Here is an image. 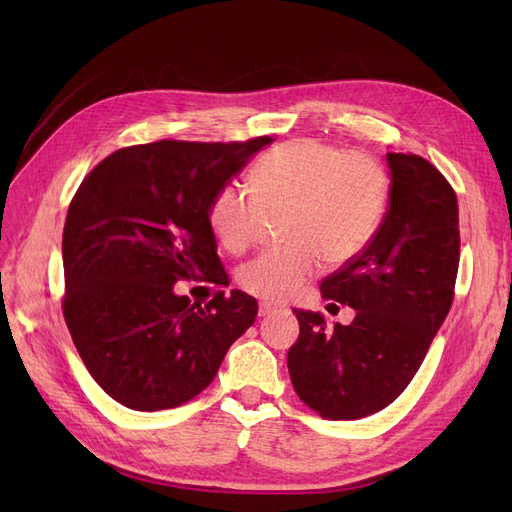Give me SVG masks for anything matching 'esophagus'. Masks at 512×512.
<instances>
[{"label":"esophagus","mask_w":512,"mask_h":512,"mask_svg":"<svg viewBox=\"0 0 512 512\" xmlns=\"http://www.w3.org/2000/svg\"><path fill=\"white\" fill-rule=\"evenodd\" d=\"M277 312H284L282 307H275V305H271V303H260L258 305V316H271V314H277Z\"/></svg>","instance_id":"1"}]
</instances>
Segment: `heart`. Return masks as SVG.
Here are the masks:
<instances>
[{"instance_id": "heart-1", "label": "heart", "mask_w": 512, "mask_h": 512, "mask_svg": "<svg viewBox=\"0 0 512 512\" xmlns=\"http://www.w3.org/2000/svg\"><path fill=\"white\" fill-rule=\"evenodd\" d=\"M252 192L224 185L209 205V224L228 252L258 245L267 215L288 211L284 237L290 245L247 262L239 273L243 290L282 303L331 265L359 256L378 232L389 173L365 151H344L316 138L284 143L258 160Z\"/></svg>"}]
</instances>
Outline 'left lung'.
Instances as JSON below:
<instances>
[{
  "instance_id": "left-lung-1",
  "label": "left lung",
  "mask_w": 512,
  "mask_h": 512,
  "mask_svg": "<svg viewBox=\"0 0 512 512\" xmlns=\"http://www.w3.org/2000/svg\"><path fill=\"white\" fill-rule=\"evenodd\" d=\"M386 162L391 194L378 232L320 284L324 299L356 309L354 320L329 329L320 314L294 309L299 339L288 350L290 380L303 404L331 421H354L393 404L455 299L453 185L414 153H389Z\"/></svg>"
}]
</instances>
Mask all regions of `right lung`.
Wrapping results in <instances>:
<instances>
[{"mask_svg": "<svg viewBox=\"0 0 512 512\" xmlns=\"http://www.w3.org/2000/svg\"><path fill=\"white\" fill-rule=\"evenodd\" d=\"M271 136L123 147L83 179L61 239V309L85 367L121 406L156 412L205 391L258 303L230 290L209 205ZM219 288L205 306L177 281Z\"/></svg>", "mask_w": 512, "mask_h": 512, "instance_id": "right-lung-1", "label": "right lung"}]
</instances>
